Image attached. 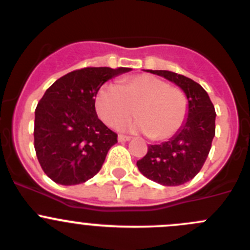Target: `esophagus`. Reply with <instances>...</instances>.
<instances>
[{
	"label": "esophagus",
	"mask_w": 250,
	"mask_h": 250,
	"mask_svg": "<svg viewBox=\"0 0 250 250\" xmlns=\"http://www.w3.org/2000/svg\"><path fill=\"white\" fill-rule=\"evenodd\" d=\"M130 139H131L130 136H125V135H119L118 136L119 143H125V141H129Z\"/></svg>",
	"instance_id": "1"
}]
</instances>
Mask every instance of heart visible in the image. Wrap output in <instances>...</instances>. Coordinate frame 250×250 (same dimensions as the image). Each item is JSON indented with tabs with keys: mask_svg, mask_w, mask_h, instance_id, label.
<instances>
[{
	"mask_svg": "<svg viewBox=\"0 0 250 250\" xmlns=\"http://www.w3.org/2000/svg\"><path fill=\"white\" fill-rule=\"evenodd\" d=\"M132 108L138 119L121 130L146 132L152 140H165L184 124L188 101L182 90L147 74L123 79L118 87L106 83L95 95L96 114L111 127L130 119Z\"/></svg>",
	"mask_w": 250,
	"mask_h": 250,
	"instance_id": "1",
	"label": "heart"
}]
</instances>
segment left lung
<instances>
[{
	"label": "left lung",
	"mask_w": 250,
	"mask_h": 250,
	"mask_svg": "<svg viewBox=\"0 0 250 250\" xmlns=\"http://www.w3.org/2000/svg\"><path fill=\"white\" fill-rule=\"evenodd\" d=\"M171 81L187 96L184 124L175 135L159 145H149L147 154L136 163L140 173L152 182L176 187L199 173L215 135V109L208 92L194 80L167 70H147Z\"/></svg>",
	"instance_id": "obj_1"
}]
</instances>
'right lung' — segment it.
Returning a JSON list of instances; mask_svg holds the SVG:
<instances>
[{
  "label": "right lung",
  "mask_w": 250,
  "mask_h": 250,
  "mask_svg": "<svg viewBox=\"0 0 250 250\" xmlns=\"http://www.w3.org/2000/svg\"><path fill=\"white\" fill-rule=\"evenodd\" d=\"M129 67H85L60 77L35 111V150L46 175L61 185L85 183L100 171L118 135L98 118L95 95Z\"/></svg>",
  "instance_id": "add662e5"
}]
</instances>
